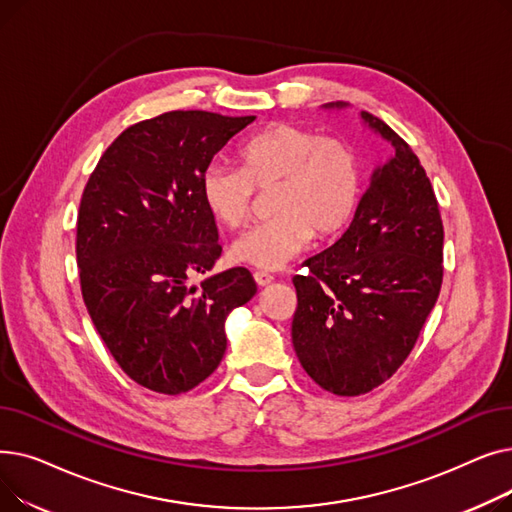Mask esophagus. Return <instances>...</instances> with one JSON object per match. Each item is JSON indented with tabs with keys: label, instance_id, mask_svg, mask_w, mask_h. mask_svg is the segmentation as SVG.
<instances>
[{
	"label": "esophagus",
	"instance_id": "1",
	"mask_svg": "<svg viewBox=\"0 0 512 512\" xmlns=\"http://www.w3.org/2000/svg\"><path fill=\"white\" fill-rule=\"evenodd\" d=\"M253 278H255L257 286H270V284H272V280H274V276H272V274H267V272H255V274H253Z\"/></svg>",
	"mask_w": 512,
	"mask_h": 512
}]
</instances>
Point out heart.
Here are the masks:
<instances>
[{
  "label": "heart",
  "instance_id": "b5f03b06",
  "mask_svg": "<svg viewBox=\"0 0 512 512\" xmlns=\"http://www.w3.org/2000/svg\"><path fill=\"white\" fill-rule=\"evenodd\" d=\"M255 191H272L267 209L274 215L234 240L230 259L280 270L311 236L328 240L351 224L363 193V161L346 139L278 122L240 145L238 168L209 164L201 176L207 211L230 230L251 218Z\"/></svg>",
  "mask_w": 512,
  "mask_h": 512
}]
</instances>
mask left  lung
I'll return each mask as SVG.
<instances>
[{"label": "left lung", "instance_id": "obj_1", "mask_svg": "<svg viewBox=\"0 0 512 512\" xmlns=\"http://www.w3.org/2000/svg\"><path fill=\"white\" fill-rule=\"evenodd\" d=\"M361 118L394 155L373 172L342 238L305 261V276L292 278L294 351L309 378L338 396H359L392 378L444 276L442 215L419 157L386 122L367 112Z\"/></svg>", "mask_w": 512, "mask_h": 512}]
</instances>
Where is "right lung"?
Returning <instances> with one entry per match:
<instances>
[{"instance_id":"add662e5","label":"right lung","mask_w":512,"mask_h":512,"mask_svg":"<svg viewBox=\"0 0 512 512\" xmlns=\"http://www.w3.org/2000/svg\"><path fill=\"white\" fill-rule=\"evenodd\" d=\"M253 120L176 110L132 124L83 191L80 290L116 363L147 390L182 394L207 380L226 353L228 313L257 292L245 267L191 286L222 255L203 170Z\"/></svg>"}]
</instances>
